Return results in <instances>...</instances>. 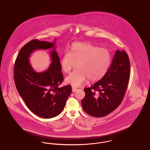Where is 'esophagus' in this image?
Instances as JSON below:
<instances>
[{"instance_id":"esophagus-1","label":"esophagus","mask_w":150,"mask_h":150,"mask_svg":"<svg viewBox=\"0 0 150 150\" xmlns=\"http://www.w3.org/2000/svg\"><path fill=\"white\" fill-rule=\"evenodd\" d=\"M78 90V88H76V87H74V86H72V92H74L75 91H76Z\"/></svg>"}]
</instances>
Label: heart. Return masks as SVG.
Segmentation results:
<instances>
[{
    "label": "heart",
    "instance_id": "b5f03b06",
    "mask_svg": "<svg viewBox=\"0 0 150 150\" xmlns=\"http://www.w3.org/2000/svg\"><path fill=\"white\" fill-rule=\"evenodd\" d=\"M111 54L104 48H98L90 43L72 44L69 53H64L60 60V66L64 73H69L76 64L78 69L65 79L67 83L78 86L88 79L96 81L107 72L111 62Z\"/></svg>",
    "mask_w": 150,
    "mask_h": 150
}]
</instances>
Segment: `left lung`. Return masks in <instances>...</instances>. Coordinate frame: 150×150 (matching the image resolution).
I'll return each instance as SVG.
<instances>
[{
  "label": "left lung",
  "instance_id": "1",
  "mask_svg": "<svg viewBox=\"0 0 150 150\" xmlns=\"http://www.w3.org/2000/svg\"><path fill=\"white\" fill-rule=\"evenodd\" d=\"M130 61L127 53L117 50L111 64L98 81L84 88L85 97L81 105L88 114L105 116L114 111L124 98L130 77Z\"/></svg>",
  "mask_w": 150,
  "mask_h": 150
}]
</instances>
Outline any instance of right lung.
<instances>
[{"label":"right lung","mask_w":150,"mask_h":150,"mask_svg":"<svg viewBox=\"0 0 150 150\" xmlns=\"http://www.w3.org/2000/svg\"><path fill=\"white\" fill-rule=\"evenodd\" d=\"M56 39L53 43L34 39L20 50L15 61L14 83L17 90L29 110L36 115L50 119L59 114L72 92L71 86L58 87L64 80L59 58L56 50ZM52 48V63L46 71L37 73L28 58L32 52Z\"/></svg>","instance_id":"1"}]
</instances>
